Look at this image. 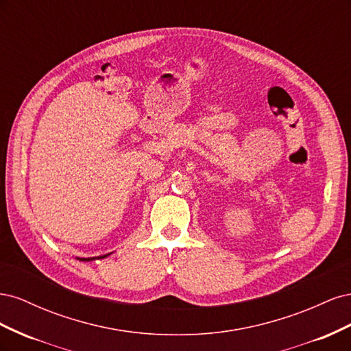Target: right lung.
I'll list each match as a JSON object with an SVG mask.
<instances>
[{"label":"right lung","instance_id":"1","mask_svg":"<svg viewBox=\"0 0 351 351\" xmlns=\"http://www.w3.org/2000/svg\"><path fill=\"white\" fill-rule=\"evenodd\" d=\"M110 254V253H108ZM108 254H104V256H98V258H77L79 261H83V262H89V261H93V259H104V258H107Z\"/></svg>","mask_w":351,"mask_h":351}]
</instances>
